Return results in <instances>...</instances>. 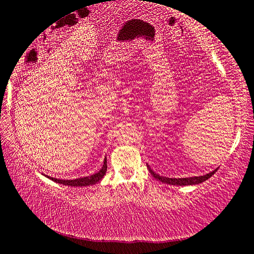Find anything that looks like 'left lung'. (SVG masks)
Returning <instances> with one entry per match:
<instances>
[{
    "label": "left lung",
    "mask_w": 254,
    "mask_h": 254,
    "mask_svg": "<svg viewBox=\"0 0 254 254\" xmlns=\"http://www.w3.org/2000/svg\"><path fill=\"white\" fill-rule=\"evenodd\" d=\"M147 169H149L150 173L153 175V177L159 180V181L167 183V184H171V186H193V184H199L206 181L207 179L211 178L216 171L218 169H215L214 171H212L210 173H207L205 175H202V177H193V178H181V179H172V178H165V177H160L159 174H156L153 170H151V168L147 165Z\"/></svg>",
    "instance_id": "1"
}]
</instances>
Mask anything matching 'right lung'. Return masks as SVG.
<instances>
[{
    "mask_svg": "<svg viewBox=\"0 0 254 254\" xmlns=\"http://www.w3.org/2000/svg\"><path fill=\"white\" fill-rule=\"evenodd\" d=\"M108 165H107V156H105L104 162H103V167L100 170L99 172H96L95 174H92L90 177H85V178H80V179H75V180H60V179H54V178H50L52 181L63 184V186H70V187H87V186H92V184H95L96 182H99L101 179L104 177L105 172H107Z\"/></svg>",
    "mask_w": 254,
    "mask_h": 254,
    "instance_id": "obj_1",
    "label": "right lung"
}]
</instances>
